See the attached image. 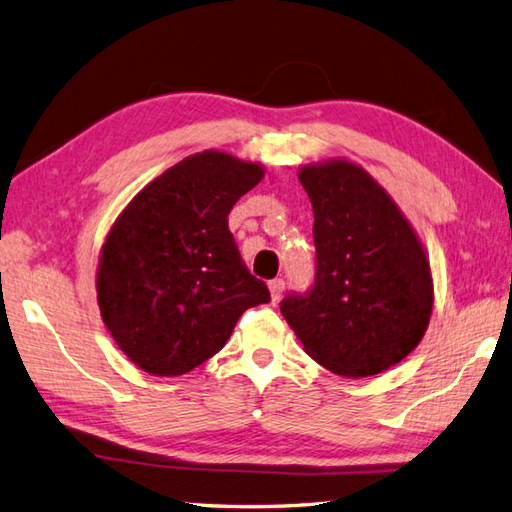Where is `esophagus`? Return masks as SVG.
<instances>
[{
    "instance_id": "esophagus-1",
    "label": "esophagus",
    "mask_w": 512,
    "mask_h": 512,
    "mask_svg": "<svg viewBox=\"0 0 512 512\" xmlns=\"http://www.w3.org/2000/svg\"><path fill=\"white\" fill-rule=\"evenodd\" d=\"M268 290H270V299L273 301H279L281 299V295H284V290H286V284H284V279H273L268 284Z\"/></svg>"
}]
</instances>
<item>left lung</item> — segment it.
<instances>
[{
  "instance_id": "1",
  "label": "left lung",
  "mask_w": 512,
  "mask_h": 512,
  "mask_svg": "<svg viewBox=\"0 0 512 512\" xmlns=\"http://www.w3.org/2000/svg\"><path fill=\"white\" fill-rule=\"evenodd\" d=\"M314 211L317 273L281 314L303 350L330 372L365 378L416 350L433 310L429 259L407 217L347 160L299 169Z\"/></svg>"
}]
</instances>
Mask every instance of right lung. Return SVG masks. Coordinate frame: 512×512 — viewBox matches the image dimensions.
Returning a JSON list of instances; mask_svg holds the SVG:
<instances>
[{"mask_svg": "<svg viewBox=\"0 0 512 512\" xmlns=\"http://www.w3.org/2000/svg\"><path fill=\"white\" fill-rule=\"evenodd\" d=\"M264 167L206 149L151 180L116 217L96 270L103 323L154 376H180L226 345L242 314L270 301L248 273L228 213Z\"/></svg>", "mask_w": 512, "mask_h": 512, "instance_id": "obj_1", "label": "right lung"}]
</instances>
